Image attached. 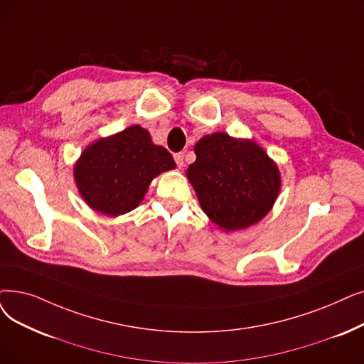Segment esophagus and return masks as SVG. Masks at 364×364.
I'll return each instance as SVG.
<instances>
[{"mask_svg": "<svg viewBox=\"0 0 364 364\" xmlns=\"http://www.w3.org/2000/svg\"><path fill=\"white\" fill-rule=\"evenodd\" d=\"M173 159H176V164L178 168L184 166V154L183 153H176L173 154Z\"/></svg>", "mask_w": 364, "mask_h": 364, "instance_id": "obj_1", "label": "esophagus"}]
</instances>
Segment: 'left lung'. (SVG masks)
<instances>
[{
    "mask_svg": "<svg viewBox=\"0 0 364 364\" xmlns=\"http://www.w3.org/2000/svg\"><path fill=\"white\" fill-rule=\"evenodd\" d=\"M187 168L200 208L223 232L247 229L267 215L281 188L278 165L255 139L225 132L202 136Z\"/></svg>",
    "mask_w": 364,
    "mask_h": 364,
    "instance_id": "left-lung-1",
    "label": "left lung"
}]
</instances>
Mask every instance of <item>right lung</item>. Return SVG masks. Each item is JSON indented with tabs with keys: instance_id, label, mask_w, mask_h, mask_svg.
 <instances>
[{
	"instance_id": "obj_1",
	"label": "right lung",
	"mask_w": 364,
	"mask_h": 364,
	"mask_svg": "<svg viewBox=\"0 0 364 364\" xmlns=\"http://www.w3.org/2000/svg\"><path fill=\"white\" fill-rule=\"evenodd\" d=\"M176 166L171 153L156 146L147 129L132 124L90 143L74 164V180L93 211L117 217L135 210L150 183Z\"/></svg>"
}]
</instances>
